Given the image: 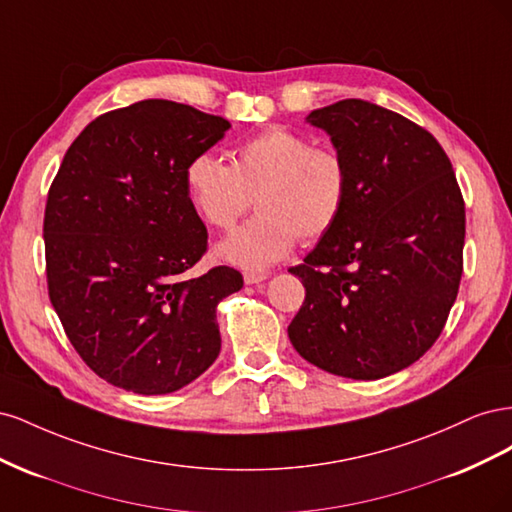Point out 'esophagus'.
I'll return each instance as SVG.
<instances>
[{
	"mask_svg": "<svg viewBox=\"0 0 512 512\" xmlns=\"http://www.w3.org/2000/svg\"><path fill=\"white\" fill-rule=\"evenodd\" d=\"M267 273H256V271H245L243 273V280H245V284L247 286H252V284H260V282H265L267 280Z\"/></svg>",
	"mask_w": 512,
	"mask_h": 512,
	"instance_id": "obj_1",
	"label": "esophagus"
}]
</instances>
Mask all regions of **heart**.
<instances>
[{"instance_id": "obj_1", "label": "heart", "mask_w": 512, "mask_h": 512, "mask_svg": "<svg viewBox=\"0 0 512 512\" xmlns=\"http://www.w3.org/2000/svg\"><path fill=\"white\" fill-rule=\"evenodd\" d=\"M185 188L207 224L230 230L250 209L258 215L218 245V254L247 271H260L286 258L299 237L316 241L342 215L350 173L331 147H314L305 134L275 126L235 149L232 164L198 153L185 168Z\"/></svg>"}]
</instances>
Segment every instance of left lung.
Wrapping results in <instances>:
<instances>
[{"instance_id": "1", "label": "left lung", "mask_w": 512, "mask_h": 512, "mask_svg": "<svg viewBox=\"0 0 512 512\" xmlns=\"http://www.w3.org/2000/svg\"><path fill=\"white\" fill-rule=\"evenodd\" d=\"M350 190L335 226L290 273L305 301L288 337L329 374L378 380L440 337L463 271L466 207L451 160L427 130L367 100L316 108Z\"/></svg>"}]
</instances>
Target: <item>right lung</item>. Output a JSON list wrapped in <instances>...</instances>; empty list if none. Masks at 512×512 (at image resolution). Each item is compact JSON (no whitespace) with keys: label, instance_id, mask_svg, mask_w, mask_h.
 Returning <instances> with one entry per match:
<instances>
[{"label":"right lung","instance_id":"obj_1","mask_svg":"<svg viewBox=\"0 0 512 512\" xmlns=\"http://www.w3.org/2000/svg\"><path fill=\"white\" fill-rule=\"evenodd\" d=\"M228 128L170 100L117 108L76 136L51 185L49 297L74 350L119 389L173 393L218 359L215 307L243 277L230 267L192 275L207 228L185 168Z\"/></svg>","mask_w":512,"mask_h":512}]
</instances>
